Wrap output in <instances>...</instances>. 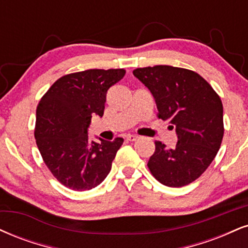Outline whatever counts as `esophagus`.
Returning <instances> with one entry per match:
<instances>
[{
	"label": "esophagus",
	"mask_w": 248,
	"mask_h": 248,
	"mask_svg": "<svg viewBox=\"0 0 248 248\" xmlns=\"http://www.w3.org/2000/svg\"><path fill=\"white\" fill-rule=\"evenodd\" d=\"M126 139L128 140V141L134 142V141H136L137 139H139V136H137V135H134V134H128V135L126 136Z\"/></svg>",
	"instance_id": "1"
}]
</instances>
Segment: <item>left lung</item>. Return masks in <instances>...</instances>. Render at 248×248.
<instances>
[{
	"label": "left lung",
	"instance_id": "obj_1",
	"mask_svg": "<svg viewBox=\"0 0 248 248\" xmlns=\"http://www.w3.org/2000/svg\"><path fill=\"white\" fill-rule=\"evenodd\" d=\"M153 93L157 116L175 128L178 142L168 149L155 141L148 162L151 174L169 187L196 180L218 153L224 135L223 104L209 83L195 71L172 65L136 68L133 71Z\"/></svg>",
	"mask_w": 248,
	"mask_h": 248
}]
</instances>
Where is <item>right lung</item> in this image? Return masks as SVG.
<instances>
[{"mask_svg":"<svg viewBox=\"0 0 248 248\" xmlns=\"http://www.w3.org/2000/svg\"><path fill=\"white\" fill-rule=\"evenodd\" d=\"M124 69H89L54 82L37 107L34 137L45 164L67 188L89 190L107 177L124 139L90 141L91 118L103 116L106 93Z\"/></svg>","mask_w":248,"mask_h":248,"instance_id":"obj_1","label":"right lung"}]
</instances>
